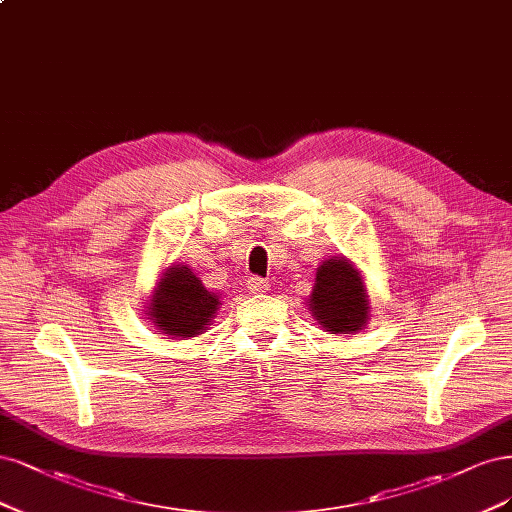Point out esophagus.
<instances>
[{
    "mask_svg": "<svg viewBox=\"0 0 512 512\" xmlns=\"http://www.w3.org/2000/svg\"><path fill=\"white\" fill-rule=\"evenodd\" d=\"M249 291L251 293H266L268 291V283L263 278H259V276H253V278H249Z\"/></svg>",
    "mask_w": 512,
    "mask_h": 512,
    "instance_id": "34e87169",
    "label": "esophagus"
}]
</instances>
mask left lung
Wrapping results in <instances>:
<instances>
[{"label": "left lung", "mask_w": 512, "mask_h": 512, "mask_svg": "<svg viewBox=\"0 0 512 512\" xmlns=\"http://www.w3.org/2000/svg\"><path fill=\"white\" fill-rule=\"evenodd\" d=\"M310 317L329 334H355L370 321V295L355 263L334 255L317 268L315 287L308 298Z\"/></svg>", "instance_id": "8db88e82"}]
</instances>
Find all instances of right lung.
<instances>
[{"instance_id": "obj_1", "label": "right lung", "mask_w": 512, "mask_h": 512, "mask_svg": "<svg viewBox=\"0 0 512 512\" xmlns=\"http://www.w3.org/2000/svg\"><path fill=\"white\" fill-rule=\"evenodd\" d=\"M146 304L144 315L161 334L189 340L204 334L217 317L221 293L210 291L187 263H170Z\"/></svg>"}]
</instances>
